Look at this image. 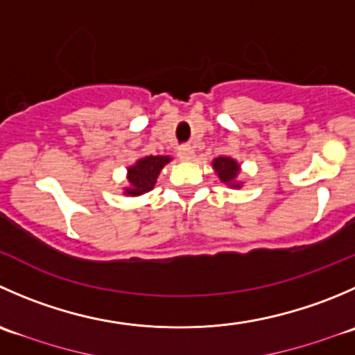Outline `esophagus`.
Returning <instances> with one entry per match:
<instances>
[{
	"mask_svg": "<svg viewBox=\"0 0 355 355\" xmlns=\"http://www.w3.org/2000/svg\"><path fill=\"white\" fill-rule=\"evenodd\" d=\"M194 147L191 146H184L180 147V150H178V157H180L182 161H192L194 159Z\"/></svg>",
	"mask_w": 355,
	"mask_h": 355,
	"instance_id": "1",
	"label": "esophagus"
}]
</instances>
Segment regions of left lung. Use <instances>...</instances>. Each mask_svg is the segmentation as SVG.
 Returning <instances> with one entry per match:
<instances>
[{"label": "left lung", "instance_id": "1", "mask_svg": "<svg viewBox=\"0 0 355 355\" xmlns=\"http://www.w3.org/2000/svg\"><path fill=\"white\" fill-rule=\"evenodd\" d=\"M211 166L215 170L216 177L220 178L222 184H225L230 189H241L243 182L239 180L241 164L234 157L218 156L211 161Z\"/></svg>", "mask_w": 355, "mask_h": 355}]
</instances>
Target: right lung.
I'll return each instance as SVG.
<instances>
[{
	"mask_svg": "<svg viewBox=\"0 0 355 355\" xmlns=\"http://www.w3.org/2000/svg\"><path fill=\"white\" fill-rule=\"evenodd\" d=\"M170 161V156L139 157V159L133 164H130L128 170H126V182H128V185L123 187V194L137 198V196H142L146 194V192L153 191L161 170H163L164 164H168Z\"/></svg>",
	"mask_w": 355,
	"mask_h": 355,
	"instance_id": "right-lung-1",
	"label": "right lung"
}]
</instances>
